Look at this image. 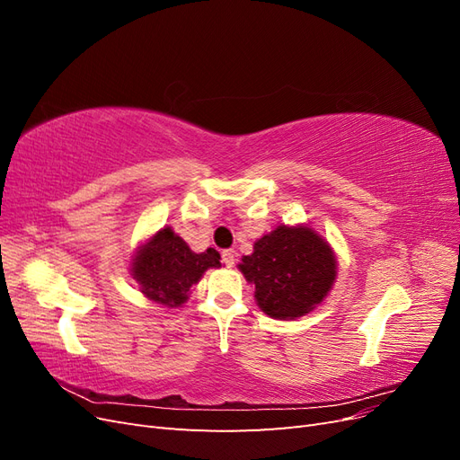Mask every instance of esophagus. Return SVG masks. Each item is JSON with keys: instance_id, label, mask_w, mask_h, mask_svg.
Instances as JSON below:
<instances>
[{"instance_id": "obj_1", "label": "esophagus", "mask_w": 460, "mask_h": 460, "mask_svg": "<svg viewBox=\"0 0 460 460\" xmlns=\"http://www.w3.org/2000/svg\"><path fill=\"white\" fill-rule=\"evenodd\" d=\"M234 261H235L234 252H230V249H225V252H222V262H225L226 267H232Z\"/></svg>"}]
</instances>
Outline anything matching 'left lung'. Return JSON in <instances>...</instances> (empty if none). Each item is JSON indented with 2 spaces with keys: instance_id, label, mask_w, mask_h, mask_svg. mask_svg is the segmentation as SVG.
I'll use <instances>...</instances> for the list:
<instances>
[{
  "instance_id": "1",
  "label": "left lung",
  "mask_w": 460,
  "mask_h": 460,
  "mask_svg": "<svg viewBox=\"0 0 460 460\" xmlns=\"http://www.w3.org/2000/svg\"><path fill=\"white\" fill-rule=\"evenodd\" d=\"M238 269L255 284L259 309L278 320L311 313L324 301L338 274L326 240L309 226L280 225L264 234Z\"/></svg>"
}]
</instances>
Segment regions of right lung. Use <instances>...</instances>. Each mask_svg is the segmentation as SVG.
<instances>
[{
    "mask_svg": "<svg viewBox=\"0 0 460 460\" xmlns=\"http://www.w3.org/2000/svg\"><path fill=\"white\" fill-rule=\"evenodd\" d=\"M220 267V253L208 247L203 253H193L188 243L171 226L137 247L132 259V276L140 291L164 307H180L190 297L193 284L201 280L208 269Z\"/></svg>",
    "mask_w": 460,
    "mask_h": 460,
    "instance_id": "right-lung-1",
    "label": "right lung"
}]
</instances>
